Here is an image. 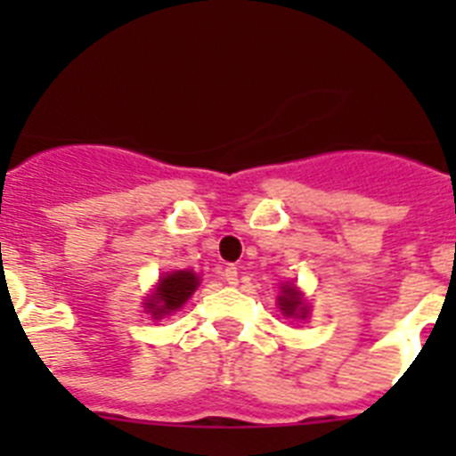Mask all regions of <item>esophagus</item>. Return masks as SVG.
<instances>
[{"mask_svg": "<svg viewBox=\"0 0 456 456\" xmlns=\"http://www.w3.org/2000/svg\"><path fill=\"white\" fill-rule=\"evenodd\" d=\"M224 278H225V283H228V285H237V281H240V278H237L235 265H228V267L224 269Z\"/></svg>", "mask_w": 456, "mask_h": 456, "instance_id": "esophagus-1", "label": "esophagus"}]
</instances>
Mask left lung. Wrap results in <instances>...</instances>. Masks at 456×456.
<instances>
[{
	"instance_id": "1",
	"label": "left lung",
	"mask_w": 456,
	"mask_h": 456,
	"mask_svg": "<svg viewBox=\"0 0 456 456\" xmlns=\"http://www.w3.org/2000/svg\"><path fill=\"white\" fill-rule=\"evenodd\" d=\"M278 305H281V310H283L285 315H301L305 317V308H304V301H301V294L297 292V288H292V285H285L283 288V294L278 297Z\"/></svg>"
}]
</instances>
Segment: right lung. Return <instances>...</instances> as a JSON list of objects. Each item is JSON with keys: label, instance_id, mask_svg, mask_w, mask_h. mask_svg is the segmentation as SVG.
Returning <instances> with one entry per match:
<instances>
[{"label": "right lung", "instance_id": "right-lung-1", "mask_svg": "<svg viewBox=\"0 0 456 456\" xmlns=\"http://www.w3.org/2000/svg\"><path fill=\"white\" fill-rule=\"evenodd\" d=\"M199 288V278L191 272H173L159 281L155 289V297L151 299L148 308L155 317H162L167 313L178 310L184 301Z\"/></svg>", "mask_w": 456, "mask_h": 456}]
</instances>
